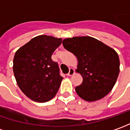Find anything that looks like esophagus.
Instances as JSON below:
<instances>
[{"label":"esophagus","instance_id":"34e87169","mask_svg":"<svg viewBox=\"0 0 130 130\" xmlns=\"http://www.w3.org/2000/svg\"><path fill=\"white\" fill-rule=\"evenodd\" d=\"M74 74V69H72V68H71V69H69V73H68V74H67V75L69 76H71L73 75Z\"/></svg>","mask_w":130,"mask_h":130}]
</instances>
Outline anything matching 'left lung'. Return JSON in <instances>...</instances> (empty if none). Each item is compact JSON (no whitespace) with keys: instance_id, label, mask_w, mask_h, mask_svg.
I'll return each instance as SVG.
<instances>
[{"instance_id":"1","label":"left lung","mask_w":130,"mask_h":130,"mask_svg":"<svg viewBox=\"0 0 130 130\" xmlns=\"http://www.w3.org/2000/svg\"><path fill=\"white\" fill-rule=\"evenodd\" d=\"M63 46L77 57L76 71L83 82L75 88L77 94L88 102L108 94L120 73V59L114 49L89 36L63 39Z\"/></svg>"}]
</instances>
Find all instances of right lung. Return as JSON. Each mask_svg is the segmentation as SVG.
Returning <instances> with one entry per match:
<instances>
[{
    "mask_svg": "<svg viewBox=\"0 0 130 130\" xmlns=\"http://www.w3.org/2000/svg\"><path fill=\"white\" fill-rule=\"evenodd\" d=\"M61 39L42 35L32 39L15 52L13 70L21 90L29 99L46 102L54 98L63 77L51 55Z\"/></svg>",
    "mask_w": 130,
    "mask_h": 130,
    "instance_id": "add662e5",
    "label": "right lung"
}]
</instances>
